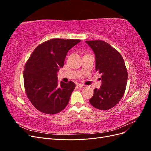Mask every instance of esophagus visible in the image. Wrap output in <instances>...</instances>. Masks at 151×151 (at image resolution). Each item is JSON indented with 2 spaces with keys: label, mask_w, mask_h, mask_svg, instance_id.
Segmentation results:
<instances>
[{
  "label": "esophagus",
  "mask_w": 151,
  "mask_h": 151,
  "mask_svg": "<svg viewBox=\"0 0 151 151\" xmlns=\"http://www.w3.org/2000/svg\"><path fill=\"white\" fill-rule=\"evenodd\" d=\"M78 86L80 88H86V85L82 84H78Z\"/></svg>",
  "instance_id": "34e87169"
}]
</instances>
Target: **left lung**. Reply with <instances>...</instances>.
<instances>
[{
    "label": "left lung",
    "instance_id": "obj_1",
    "mask_svg": "<svg viewBox=\"0 0 151 151\" xmlns=\"http://www.w3.org/2000/svg\"><path fill=\"white\" fill-rule=\"evenodd\" d=\"M95 54L96 70L101 74L102 84L94 90L89 103L94 108L107 110L114 107L124 94L128 73L120 53L102 40L86 41Z\"/></svg>",
    "mask_w": 151,
    "mask_h": 151
}]
</instances>
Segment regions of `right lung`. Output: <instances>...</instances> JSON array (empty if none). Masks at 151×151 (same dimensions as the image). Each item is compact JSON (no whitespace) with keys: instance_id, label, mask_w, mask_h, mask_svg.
<instances>
[{"instance_id":"add662e5","label":"right lung","mask_w":151,"mask_h":151,"mask_svg":"<svg viewBox=\"0 0 151 151\" xmlns=\"http://www.w3.org/2000/svg\"><path fill=\"white\" fill-rule=\"evenodd\" d=\"M80 42L77 39L48 40L38 45L27 61L24 70L26 93L40 111L53 115L67 106L76 84L72 81L58 84L57 72L64 65L68 50Z\"/></svg>"}]
</instances>
